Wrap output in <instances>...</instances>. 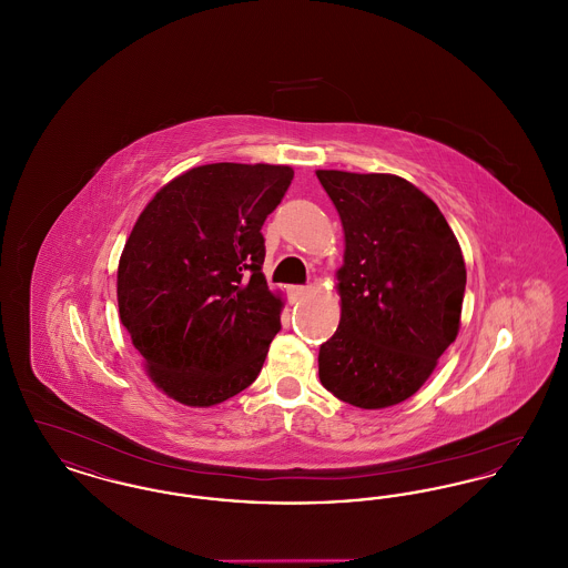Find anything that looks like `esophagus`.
<instances>
[{"mask_svg": "<svg viewBox=\"0 0 568 568\" xmlns=\"http://www.w3.org/2000/svg\"><path fill=\"white\" fill-rule=\"evenodd\" d=\"M306 292H308V287H304V285H292V287L287 290V294H290L292 300H300Z\"/></svg>", "mask_w": 568, "mask_h": 568, "instance_id": "34e87169", "label": "esophagus"}]
</instances>
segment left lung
<instances>
[{"mask_svg":"<svg viewBox=\"0 0 568 568\" xmlns=\"http://www.w3.org/2000/svg\"><path fill=\"white\" fill-rule=\"evenodd\" d=\"M317 179L345 232L341 324L320 349L322 385L359 408L398 405L458 336V239L433 200L396 174L317 170Z\"/></svg>","mask_w":568,"mask_h":568,"instance_id":"obj_1","label":"left lung"}]
</instances>
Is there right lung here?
<instances>
[{"mask_svg":"<svg viewBox=\"0 0 568 568\" xmlns=\"http://www.w3.org/2000/svg\"><path fill=\"white\" fill-rule=\"evenodd\" d=\"M271 163H206L155 193L116 271L121 324L165 396L213 406L248 387L281 329L262 225L292 185Z\"/></svg>","mask_w":568,"mask_h":568,"instance_id":"add662e5","label":"right lung"}]
</instances>
